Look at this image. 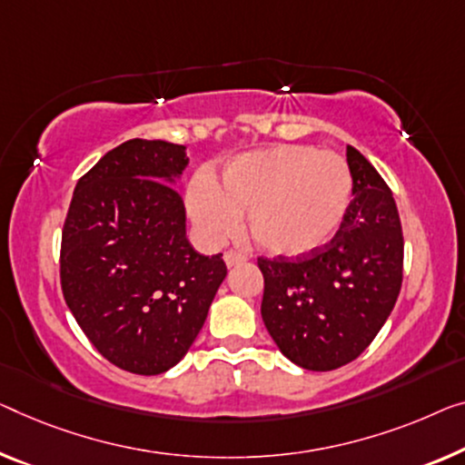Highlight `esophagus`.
Listing matches in <instances>:
<instances>
[{
  "label": "esophagus",
  "mask_w": 465,
  "mask_h": 465,
  "mask_svg": "<svg viewBox=\"0 0 465 465\" xmlns=\"http://www.w3.org/2000/svg\"><path fill=\"white\" fill-rule=\"evenodd\" d=\"M223 259H225V265L232 269V267H238V265H242V262L246 261V256H244V254H240V252H235V251H227Z\"/></svg>",
  "instance_id": "1"
}]
</instances>
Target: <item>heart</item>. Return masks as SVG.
Here are the masks:
<instances>
[{
    "instance_id": "1",
    "label": "heart",
    "mask_w": 465,
    "mask_h": 465,
    "mask_svg": "<svg viewBox=\"0 0 465 465\" xmlns=\"http://www.w3.org/2000/svg\"><path fill=\"white\" fill-rule=\"evenodd\" d=\"M351 192V169L342 156L283 143L235 156L221 171V183L193 177L185 200L209 242L232 238L240 230V214H246L259 251L296 259L330 244L349 213Z\"/></svg>"
}]
</instances>
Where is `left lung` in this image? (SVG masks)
Returning a JSON list of instances; mask_svg holds the SVG:
<instances>
[{
  "label": "left lung",
  "instance_id": "1",
  "mask_svg": "<svg viewBox=\"0 0 465 465\" xmlns=\"http://www.w3.org/2000/svg\"><path fill=\"white\" fill-rule=\"evenodd\" d=\"M346 163L352 200L334 240L296 261L259 259L265 328L283 357L311 371L338 370L361 355L403 282V232L392 192L352 145Z\"/></svg>",
  "mask_w": 465,
  "mask_h": 465
}]
</instances>
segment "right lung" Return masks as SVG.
I'll use <instances>...</instances> for the list:
<instances>
[{
	"mask_svg": "<svg viewBox=\"0 0 465 465\" xmlns=\"http://www.w3.org/2000/svg\"><path fill=\"white\" fill-rule=\"evenodd\" d=\"M185 145L129 140L79 179L62 230V294L110 363L140 376L175 367L227 275L190 244L179 179Z\"/></svg>",
	"mask_w": 465,
	"mask_h": 465,
	"instance_id": "right-lung-1",
	"label": "right lung"
}]
</instances>
